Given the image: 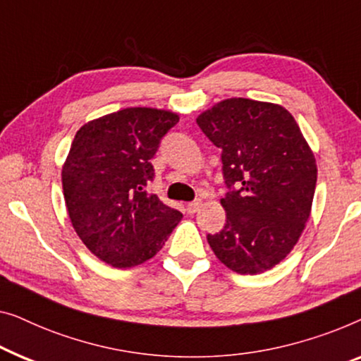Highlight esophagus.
<instances>
[{
    "label": "esophagus",
    "instance_id": "obj_1",
    "mask_svg": "<svg viewBox=\"0 0 361 361\" xmlns=\"http://www.w3.org/2000/svg\"><path fill=\"white\" fill-rule=\"evenodd\" d=\"M201 204H202L201 200H196V201H192V202H188V204H186V211L190 212V214H195V212L201 207Z\"/></svg>",
    "mask_w": 361,
    "mask_h": 361
}]
</instances>
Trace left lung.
I'll list each match as a JSON object with an SVG mask.
<instances>
[{
  "instance_id": "obj_1",
  "label": "left lung",
  "mask_w": 361,
  "mask_h": 361,
  "mask_svg": "<svg viewBox=\"0 0 361 361\" xmlns=\"http://www.w3.org/2000/svg\"><path fill=\"white\" fill-rule=\"evenodd\" d=\"M222 150L229 188L221 200L226 226L207 242L232 271L257 275L286 258L311 214L317 165L311 147L280 104L231 98L197 116Z\"/></svg>"
}]
</instances>
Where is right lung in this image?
Listing matches in <instances>:
<instances>
[{"mask_svg":"<svg viewBox=\"0 0 361 361\" xmlns=\"http://www.w3.org/2000/svg\"><path fill=\"white\" fill-rule=\"evenodd\" d=\"M176 113L128 108L93 119L75 135L62 169L67 211L86 248L116 268L157 255L183 214L147 192L150 160L178 123Z\"/></svg>","mask_w":361,"mask_h":361,"instance_id":"add662e5","label":"right lung"}]
</instances>
